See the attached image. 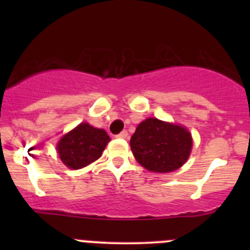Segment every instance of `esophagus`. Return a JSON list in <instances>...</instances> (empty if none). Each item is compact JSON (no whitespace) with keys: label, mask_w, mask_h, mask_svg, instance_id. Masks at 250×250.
I'll list each match as a JSON object with an SVG mask.
<instances>
[{"label":"esophagus","mask_w":250,"mask_h":250,"mask_svg":"<svg viewBox=\"0 0 250 250\" xmlns=\"http://www.w3.org/2000/svg\"><path fill=\"white\" fill-rule=\"evenodd\" d=\"M127 136H129V134H127L126 130H123V131H121L120 134H119V135H118V138H120V139H127Z\"/></svg>","instance_id":"obj_1"}]
</instances>
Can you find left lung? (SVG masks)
I'll return each instance as SVG.
<instances>
[{"instance_id": "8db88e82", "label": "left lung", "mask_w": 250, "mask_h": 250, "mask_svg": "<svg viewBox=\"0 0 250 250\" xmlns=\"http://www.w3.org/2000/svg\"><path fill=\"white\" fill-rule=\"evenodd\" d=\"M191 145L190 132L185 127L154 118L139 124L130 140L139 164L156 173L179 169L190 155Z\"/></svg>"}]
</instances>
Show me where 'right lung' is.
Instances as JSON below:
<instances>
[{
	"label": "right lung",
	"instance_id": "right-lung-1",
	"mask_svg": "<svg viewBox=\"0 0 250 250\" xmlns=\"http://www.w3.org/2000/svg\"><path fill=\"white\" fill-rule=\"evenodd\" d=\"M109 141L105 130L83 123L62 136L57 144V152L66 167L81 169L98 160Z\"/></svg>",
	"mask_w": 250,
	"mask_h": 250
}]
</instances>
